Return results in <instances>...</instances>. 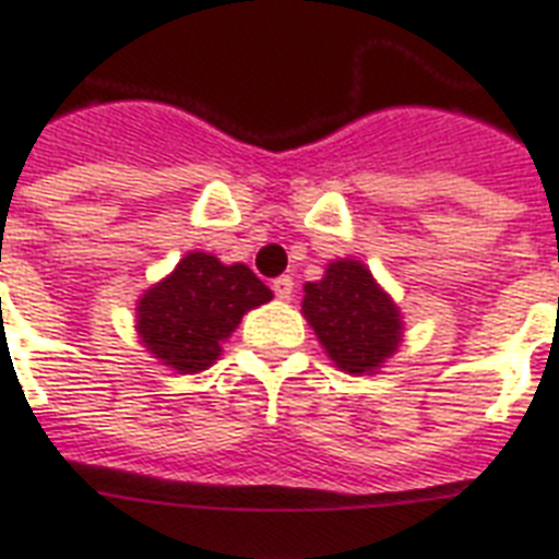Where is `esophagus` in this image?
Wrapping results in <instances>:
<instances>
[{"label": "esophagus", "instance_id": "esophagus-1", "mask_svg": "<svg viewBox=\"0 0 559 559\" xmlns=\"http://www.w3.org/2000/svg\"><path fill=\"white\" fill-rule=\"evenodd\" d=\"M272 289H275V296H278L281 301H289V298H293V278H289V275H281V278L272 281Z\"/></svg>", "mask_w": 559, "mask_h": 559}]
</instances>
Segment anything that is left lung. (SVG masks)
Segmentation results:
<instances>
[{
	"mask_svg": "<svg viewBox=\"0 0 559 559\" xmlns=\"http://www.w3.org/2000/svg\"><path fill=\"white\" fill-rule=\"evenodd\" d=\"M301 313L333 366L354 377L377 373L403 342V313L362 261L340 258L322 281H307Z\"/></svg>",
	"mask_w": 559,
	"mask_h": 559,
	"instance_id": "8db88e82",
	"label": "left lung"
}]
</instances>
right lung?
Here are the masks:
<instances>
[{
  "label": "right lung",
  "instance_id": "add662e5",
  "mask_svg": "<svg viewBox=\"0 0 559 559\" xmlns=\"http://www.w3.org/2000/svg\"><path fill=\"white\" fill-rule=\"evenodd\" d=\"M266 301L272 289L246 263L188 252L170 275L139 296L135 333L159 366L200 373L217 362L240 319Z\"/></svg>",
  "mask_w": 559,
  "mask_h": 559
}]
</instances>
